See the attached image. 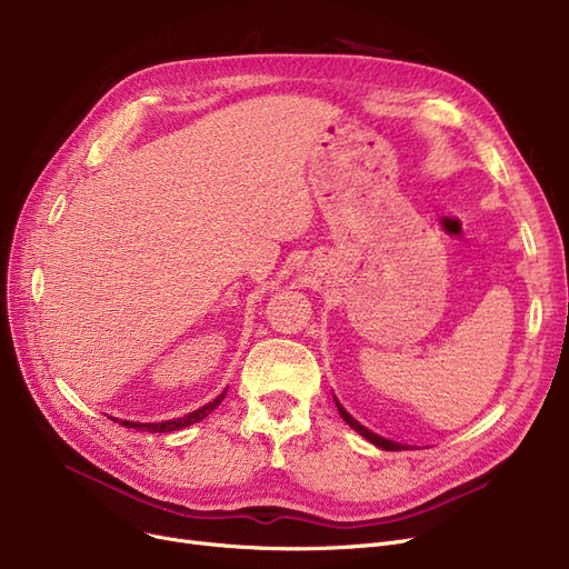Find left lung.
Masks as SVG:
<instances>
[{"mask_svg":"<svg viewBox=\"0 0 569 569\" xmlns=\"http://www.w3.org/2000/svg\"><path fill=\"white\" fill-rule=\"evenodd\" d=\"M337 401V399H335ZM337 408H339V415L343 417V420L360 433V436H365L369 442H373V445H378V447H382V450H390V452H399V450H406V445H399V442H392V440H385V438H380V436H376L373 431H369V429H365L360 422L357 420H352V417L343 410V406L337 401Z\"/></svg>","mask_w":569,"mask_h":569,"instance_id":"left-lung-1","label":"left lung"}]
</instances>
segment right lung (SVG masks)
<instances>
[{
	"mask_svg": "<svg viewBox=\"0 0 569 569\" xmlns=\"http://www.w3.org/2000/svg\"><path fill=\"white\" fill-rule=\"evenodd\" d=\"M223 397H226V392H223V395H219L214 401H209L207 406H202V408H198V410H193V412H189V415H184V417H179V420H168V422H159V425H133V422H119V425H124L127 429L149 431V433H168V431H177V429H184V427H189V425H196V422L204 420V417H207L209 412H212V410L223 401Z\"/></svg>",
	"mask_w": 569,
	"mask_h": 569,
	"instance_id": "add662e5",
	"label": "right lung"
}]
</instances>
